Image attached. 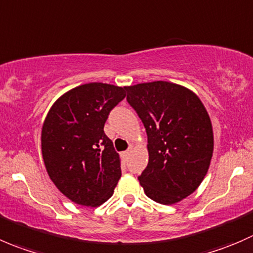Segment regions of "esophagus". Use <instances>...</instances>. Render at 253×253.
<instances>
[{
	"label": "esophagus",
	"mask_w": 253,
	"mask_h": 253,
	"mask_svg": "<svg viewBox=\"0 0 253 253\" xmlns=\"http://www.w3.org/2000/svg\"><path fill=\"white\" fill-rule=\"evenodd\" d=\"M131 149H132V145H130V146H129V149H127L126 151L124 152V156H127V155L130 154V151H131Z\"/></svg>",
	"instance_id": "esophagus-1"
}]
</instances>
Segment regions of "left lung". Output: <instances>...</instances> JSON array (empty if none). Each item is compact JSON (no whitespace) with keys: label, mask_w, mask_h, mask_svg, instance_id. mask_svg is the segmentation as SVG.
Here are the masks:
<instances>
[{"label":"left lung","mask_w":253,"mask_h":253,"mask_svg":"<svg viewBox=\"0 0 253 253\" xmlns=\"http://www.w3.org/2000/svg\"><path fill=\"white\" fill-rule=\"evenodd\" d=\"M126 92L147 134L149 164L137 179L150 199L177 203L193 193L208 172L214 146L211 118L201 99L179 84L147 82Z\"/></svg>","instance_id":"1"}]
</instances>
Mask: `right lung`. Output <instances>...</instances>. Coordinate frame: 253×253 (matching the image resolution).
Returning a JSON list of instances; mask_svg holds the SVG:
<instances>
[{
  "instance_id": "add662e5",
  "label": "right lung",
  "mask_w": 253,
  "mask_h": 253,
  "mask_svg": "<svg viewBox=\"0 0 253 253\" xmlns=\"http://www.w3.org/2000/svg\"><path fill=\"white\" fill-rule=\"evenodd\" d=\"M126 89L101 82L82 84L60 97L45 118L42 152L47 174L75 203L101 206L121 178L119 155L103 129Z\"/></svg>"
}]
</instances>
